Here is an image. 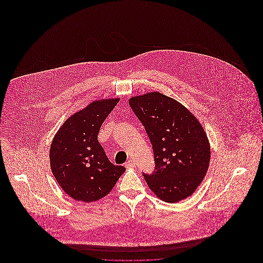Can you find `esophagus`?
Instances as JSON below:
<instances>
[{
	"label": "esophagus",
	"mask_w": 263,
	"mask_h": 263,
	"mask_svg": "<svg viewBox=\"0 0 263 263\" xmlns=\"http://www.w3.org/2000/svg\"><path fill=\"white\" fill-rule=\"evenodd\" d=\"M135 163L131 160V161H128V162H126L125 163V167L127 168H133V167H135Z\"/></svg>",
	"instance_id": "1"
}]
</instances>
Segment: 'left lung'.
Returning <instances> with one entry per match:
<instances>
[{
  "instance_id": "left-lung-1",
  "label": "left lung",
  "mask_w": 263,
  "mask_h": 263,
  "mask_svg": "<svg viewBox=\"0 0 263 263\" xmlns=\"http://www.w3.org/2000/svg\"><path fill=\"white\" fill-rule=\"evenodd\" d=\"M154 152L155 170L144 174L162 200L176 203L198 187L210 163V145L198 120L182 104L154 91L129 100Z\"/></svg>"
}]
</instances>
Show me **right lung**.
I'll use <instances>...</instances> for the list:
<instances>
[{
  "label": "right lung",
  "mask_w": 263,
  "mask_h": 263,
  "mask_svg": "<svg viewBox=\"0 0 263 263\" xmlns=\"http://www.w3.org/2000/svg\"><path fill=\"white\" fill-rule=\"evenodd\" d=\"M119 99L97 100L69 117L52 141L51 171L73 199L97 201L107 195L125 172L110 163L98 135Z\"/></svg>",
  "instance_id": "1"
}]
</instances>
